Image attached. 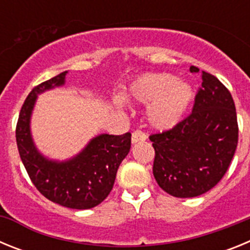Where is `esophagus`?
<instances>
[{
	"instance_id": "1",
	"label": "esophagus",
	"mask_w": 250,
	"mask_h": 250,
	"mask_svg": "<svg viewBox=\"0 0 250 250\" xmlns=\"http://www.w3.org/2000/svg\"><path fill=\"white\" fill-rule=\"evenodd\" d=\"M146 139H147L146 134L141 131V130H135V131L132 132V135H131L132 144H135V143H140V141H145Z\"/></svg>"
}]
</instances>
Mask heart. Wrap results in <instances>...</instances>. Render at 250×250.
<instances>
[{
    "instance_id": "obj_1",
    "label": "heart",
    "mask_w": 250,
    "mask_h": 250,
    "mask_svg": "<svg viewBox=\"0 0 250 250\" xmlns=\"http://www.w3.org/2000/svg\"><path fill=\"white\" fill-rule=\"evenodd\" d=\"M170 74H149L131 83L129 98L139 103H153L149 121L156 129H170L182 120L193 100V90Z\"/></svg>"
}]
</instances>
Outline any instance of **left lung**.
<instances>
[{"mask_svg": "<svg viewBox=\"0 0 250 250\" xmlns=\"http://www.w3.org/2000/svg\"><path fill=\"white\" fill-rule=\"evenodd\" d=\"M190 72L199 68L190 66ZM238 132L230 92L215 76L202 71L191 114L173 129L150 135L155 150L152 174L159 187L176 198L210 190L230 165Z\"/></svg>", "mask_w": 250, "mask_h": 250, "instance_id": "left-lung-1", "label": "left lung"}]
</instances>
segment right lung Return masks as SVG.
<instances>
[{
  "label": "right lung",
  "mask_w": 250,
  "mask_h": 250,
  "mask_svg": "<svg viewBox=\"0 0 250 250\" xmlns=\"http://www.w3.org/2000/svg\"><path fill=\"white\" fill-rule=\"evenodd\" d=\"M66 74L63 71L41 83L28 94L17 121V147L31 182L45 198L71 209H90L111 191L121 161L130 151L131 134H101L80 154L66 161L48 160L40 154L31 138V114L37 95L63 85Z\"/></svg>",
  "instance_id": "add662e5"
}]
</instances>
